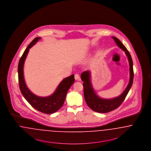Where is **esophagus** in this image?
I'll list each match as a JSON object with an SVG mask.
<instances>
[{
  "mask_svg": "<svg viewBox=\"0 0 151 151\" xmlns=\"http://www.w3.org/2000/svg\"><path fill=\"white\" fill-rule=\"evenodd\" d=\"M74 78L76 80H79L80 79V77H79L78 74H75Z\"/></svg>",
  "mask_w": 151,
  "mask_h": 151,
  "instance_id": "obj_1",
  "label": "esophagus"
}]
</instances>
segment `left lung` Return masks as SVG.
Here are the masks:
<instances>
[{"label": "left lung", "instance_id": "1", "mask_svg": "<svg viewBox=\"0 0 151 151\" xmlns=\"http://www.w3.org/2000/svg\"><path fill=\"white\" fill-rule=\"evenodd\" d=\"M114 40L117 46L125 51L129 61L130 65V77L129 85L127 86L124 92L118 97L111 99H103L99 98L96 95L92 85L90 82V72L88 71H85L81 74V79L83 82V92L84 98L87 105L93 111L99 113H108L118 108L124 101L128 92L132 85L134 78V70H133V63L130 53L127 50L123 43L116 37H112Z\"/></svg>", "mask_w": 151, "mask_h": 151}]
</instances>
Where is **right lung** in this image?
<instances>
[{"label": "right lung", "mask_w": 151, "mask_h": 151, "mask_svg": "<svg viewBox=\"0 0 151 151\" xmlns=\"http://www.w3.org/2000/svg\"><path fill=\"white\" fill-rule=\"evenodd\" d=\"M40 39V37L34 38L27 46L20 58L18 65L19 87L24 97L34 108L43 113L51 114L58 111L64 104L67 92L75 81L74 76L73 74L63 80L55 92L48 97H39L30 92L26 87L24 81L23 67L29 49Z\"/></svg>", "instance_id": "add662e5"}]
</instances>
